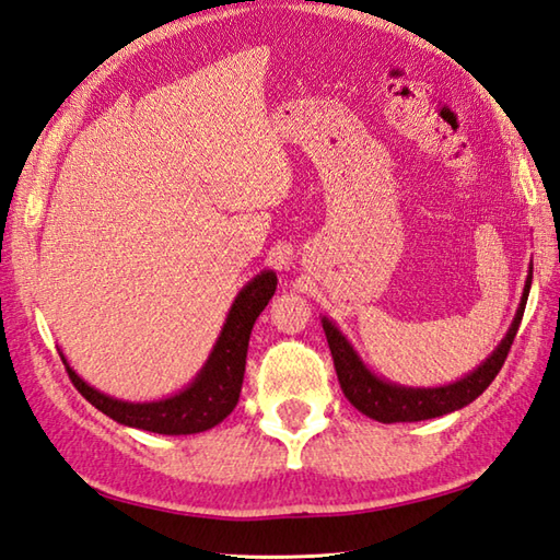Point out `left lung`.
Here are the masks:
<instances>
[{
  "label": "left lung",
  "instance_id": "obj_1",
  "mask_svg": "<svg viewBox=\"0 0 560 560\" xmlns=\"http://www.w3.org/2000/svg\"><path fill=\"white\" fill-rule=\"evenodd\" d=\"M532 272L526 276L522 302L516 307L514 322L504 334L500 346L485 358V361L476 368V371L463 375L456 383L441 385V387H405L397 383H389V380L375 375L371 368L363 363V358L355 353L351 341L341 334L339 326L331 319L322 316V326L326 334V341H329L336 375H339V383L343 395L348 397L358 411H363L365 417L375 421H383V424H395V421H424L434 417H444L448 411L463 409L470 405L472 399H478L485 389L490 387L494 375L500 373L504 365V358H508L512 341L520 329L526 300H529V288H532Z\"/></svg>",
  "mask_w": 560,
  "mask_h": 560
}]
</instances>
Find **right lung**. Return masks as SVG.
Instances as JSON below:
<instances>
[{
  "label": "right lung",
  "mask_w": 560,
  "mask_h": 560,
  "mask_svg": "<svg viewBox=\"0 0 560 560\" xmlns=\"http://www.w3.org/2000/svg\"><path fill=\"white\" fill-rule=\"evenodd\" d=\"M276 288L278 276L272 270H262L260 276L241 288L202 371L195 375L192 383L171 397L153 399V402H126V399L109 397L84 383L72 371L66 355L60 358L80 395L119 424L165 436L199 434V431L217 427L234 411L241 385H244L250 329L258 314L268 307Z\"/></svg>",
  "instance_id": "1"
}]
</instances>
